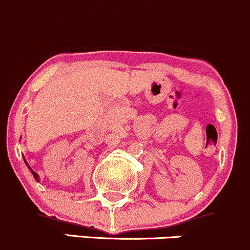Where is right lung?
Masks as SVG:
<instances>
[{"instance_id":"add662e5","label":"right lung","mask_w":250,"mask_h":250,"mask_svg":"<svg viewBox=\"0 0 250 250\" xmlns=\"http://www.w3.org/2000/svg\"><path fill=\"white\" fill-rule=\"evenodd\" d=\"M24 161H25V164H26V165H27V167H29V169H30V171H31V173H32V176H33V177H35V179H36V181H37V182H40V177H38V174H37V173H36V172H35V171H33V169H32V168H31V167L29 166V164H27V161H26V160H25V158H24Z\"/></svg>"}]
</instances>
